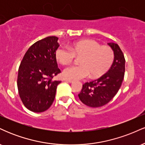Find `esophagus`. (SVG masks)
Masks as SVG:
<instances>
[{"mask_svg":"<svg viewBox=\"0 0 145 145\" xmlns=\"http://www.w3.org/2000/svg\"><path fill=\"white\" fill-rule=\"evenodd\" d=\"M65 80V81H67V82H70V83H71V82H74V80H71V79H67V78H66V79Z\"/></svg>","mask_w":145,"mask_h":145,"instance_id":"34e87169","label":"esophagus"}]
</instances>
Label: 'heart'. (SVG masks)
I'll use <instances>...</instances> for the list:
<instances>
[{
	"mask_svg": "<svg viewBox=\"0 0 145 145\" xmlns=\"http://www.w3.org/2000/svg\"><path fill=\"white\" fill-rule=\"evenodd\" d=\"M82 56L81 65H72L64 69L65 77L79 80L87 78L99 77L106 72L112 65L114 59L112 49L109 46H101L92 39H84L71 44L69 47L61 46L56 51V58L61 64H69L76 57Z\"/></svg>",
	"mask_w": 145,
	"mask_h": 145,
	"instance_id": "obj_1",
	"label": "heart"
}]
</instances>
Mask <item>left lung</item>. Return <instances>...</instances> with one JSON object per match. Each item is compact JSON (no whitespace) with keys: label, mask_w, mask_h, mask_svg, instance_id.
Here are the masks:
<instances>
[{"label":"left lung","mask_w":145,"mask_h":145,"mask_svg":"<svg viewBox=\"0 0 145 145\" xmlns=\"http://www.w3.org/2000/svg\"><path fill=\"white\" fill-rule=\"evenodd\" d=\"M108 44L114 54L112 66L99 78L83 84L78 94L80 101L89 107L98 108L108 104L117 93L123 80L125 63L123 53L118 44Z\"/></svg>","instance_id":"obj_1"}]
</instances>
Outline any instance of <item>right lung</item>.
<instances>
[{"label": "right lung", "mask_w": 145, "mask_h": 145, "mask_svg": "<svg viewBox=\"0 0 145 145\" xmlns=\"http://www.w3.org/2000/svg\"><path fill=\"white\" fill-rule=\"evenodd\" d=\"M59 38L50 36L37 41L29 48L18 69L17 85L23 104L29 110L42 112L54 100L59 80H53L61 73L56 59Z\"/></svg>", "instance_id": "1"}]
</instances>
